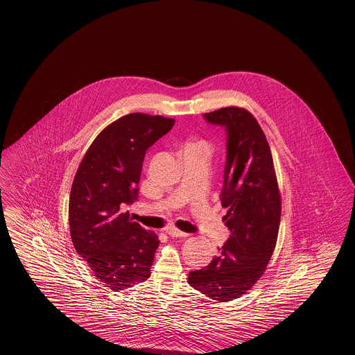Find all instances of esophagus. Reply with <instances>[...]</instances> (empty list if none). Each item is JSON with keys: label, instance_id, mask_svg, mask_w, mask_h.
Returning <instances> with one entry per match:
<instances>
[{"label": "esophagus", "instance_id": "esophagus-1", "mask_svg": "<svg viewBox=\"0 0 355 355\" xmlns=\"http://www.w3.org/2000/svg\"><path fill=\"white\" fill-rule=\"evenodd\" d=\"M166 234L169 236H172V238H186V236H189V233H183V232L175 229V227L166 229Z\"/></svg>", "mask_w": 355, "mask_h": 355}]
</instances>
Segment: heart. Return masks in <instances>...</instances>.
Segmentation results:
<instances>
[{
	"label": "heart",
	"mask_w": 355,
	"mask_h": 355,
	"mask_svg": "<svg viewBox=\"0 0 355 355\" xmlns=\"http://www.w3.org/2000/svg\"><path fill=\"white\" fill-rule=\"evenodd\" d=\"M187 147H189V148H200V150H207V147H205V144H202V143H191V144H189Z\"/></svg>",
	"instance_id": "obj_1"
}]
</instances>
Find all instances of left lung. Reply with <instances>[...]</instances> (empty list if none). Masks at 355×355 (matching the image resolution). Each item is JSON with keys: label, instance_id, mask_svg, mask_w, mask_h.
Instances as JSON below:
<instances>
[{"label": "left lung", "instance_id": "left-lung-1", "mask_svg": "<svg viewBox=\"0 0 355 355\" xmlns=\"http://www.w3.org/2000/svg\"><path fill=\"white\" fill-rule=\"evenodd\" d=\"M205 119L225 128V174L220 195L230 236L215 258L189 273V284L214 301L246 294L268 266L276 248L281 195L268 140L248 109L226 107Z\"/></svg>", "mask_w": 355, "mask_h": 355}]
</instances>
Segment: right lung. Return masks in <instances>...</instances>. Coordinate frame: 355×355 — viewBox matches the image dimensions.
<instances>
[{"label": "right lung", "mask_w": 355, "mask_h": 355, "mask_svg": "<svg viewBox=\"0 0 355 355\" xmlns=\"http://www.w3.org/2000/svg\"><path fill=\"white\" fill-rule=\"evenodd\" d=\"M174 119L130 113L103 130L76 171L69 199L70 236L94 276L112 291L150 276L159 236L130 218L146 150Z\"/></svg>", "instance_id": "obj_1"}]
</instances>
